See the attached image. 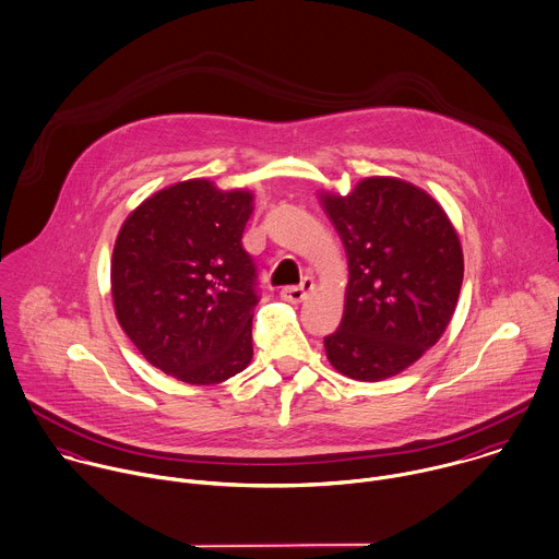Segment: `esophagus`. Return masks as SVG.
<instances>
[{
  "instance_id": "34e87169",
  "label": "esophagus",
  "mask_w": 559,
  "mask_h": 559,
  "mask_svg": "<svg viewBox=\"0 0 559 559\" xmlns=\"http://www.w3.org/2000/svg\"><path fill=\"white\" fill-rule=\"evenodd\" d=\"M313 287H316V283H313V278H305L300 285H296V287H283L281 289V298L285 300V302H292V305H298V302H302L311 292H313Z\"/></svg>"
}]
</instances>
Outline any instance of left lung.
Instances as JSON below:
<instances>
[{
	"instance_id": "8db88e82",
	"label": "left lung",
	"mask_w": 559,
	"mask_h": 559,
	"mask_svg": "<svg viewBox=\"0 0 559 559\" xmlns=\"http://www.w3.org/2000/svg\"><path fill=\"white\" fill-rule=\"evenodd\" d=\"M348 259L340 329L324 337L331 366L355 381L401 374L453 320L464 252L442 204L394 176H370L346 195L318 191Z\"/></svg>"
}]
</instances>
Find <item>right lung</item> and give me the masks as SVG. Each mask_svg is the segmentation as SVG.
<instances>
[{
  "mask_svg": "<svg viewBox=\"0 0 559 559\" xmlns=\"http://www.w3.org/2000/svg\"><path fill=\"white\" fill-rule=\"evenodd\" d=\"M252 211L250 189L191 178L145 198L119 228L117 322L147 364L182 383H222L252 361L259 296L241 246Z\"/></svg>",
  "mask_w": 559,
  "mask_h": 559,
  "instance_id": "add662e5",
  "label": "right lung"
}]
</instances>
